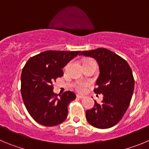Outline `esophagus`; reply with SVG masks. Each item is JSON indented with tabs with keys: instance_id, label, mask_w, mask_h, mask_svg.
<instances>
[{
	"instance_id": "34e87169",
	"label": "esophagus",
	"mask_w": 149,
	"mask_h": 149,
	"mask_svg": "<svg viewBox=\"0 0 149 149\" xmlns=\"http://www.w3.org/2000/svg\"><path fill=\"white\" fill-rule=\"evenodd\" d=\"M76 98H78V99H82V98H84V96H82V95L77 94L76 95Z\"/></svg>"
}]
</instances>
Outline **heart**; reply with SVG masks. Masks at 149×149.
Listing matches in <instances>:
<instances>
[{"instance_id":"1","label":"heart","mask_w":149,"mask_h":149,"mask_svg":"<svg viewBox=\"0 0 149 149\" xmlns=\"http://www.w3.org/2000/svg\"><path fill=\"white\" fill-rule=\"evenodd\" d=\"M88 85V82H85V81H78L75 84L74 87L76 88V90L79 92H84L86 89L87 86Z\"/></svg>"}]
</instances>
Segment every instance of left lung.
Here are the masks:
<instances>
[{"mask_svg":"<svg viewBox=\"0 0 149 149\" xmlns=\"http://www.w3.org/2000/svg\"><path fill=\"white\" fill-rule=\"evenodd\" d=\"M80 56L95 58L100 67L95 93H102L103 100L96 101L86 111V119L93 127L105 129L114 126L126 112L134 88V79L129 65L122 57L105 48L82 51Z\"/></svg>","mask_w":149,"mask_h":149,"instance_id":"1","label":"left lung"}]
</instances>
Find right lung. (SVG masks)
<instances>
[{
    "label": "right lung",
    "instance_id": "right-lung-1",
    "mask_svg": "<svg viewBox=\"0 0 149 149\" xmlns=\"http://www.w3.org/2000/svg\"><path fill=\"white\" fill-rule=\"evenodd\" d=\"M79 53L47 50L31 57L23 68L21 96L30 116L39 124L55 126L66 120L68 104L76 94L66 91L58 97L53 81L63 76L62 68Z\"/></svg>",
    "mask_w": 149,
    "mask_h": 149
}]
</instances>
